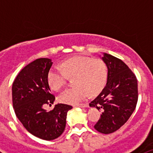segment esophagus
Masks as SVG:
<instances>
[{
	"instance_id": "obj_1",
	"label": "esophagus",
	"mask_w": 153,
	"mask_h": 153,
	"mask_svg": "<svg viewBox=\"0 0 153 153\" xmlns=\"http://www.w3.org/2000/svg\"><path fill=\"white\" fill-rule=\"evenodd\" d=\"M74 106H78V107L81 108H86L87 107V105H86V104H77V105H75Z\"/></svg>"
}]
</instances>
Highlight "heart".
I'll list each match as a JSON object with an SVG mask.
<instances>
[{
	"label": "heart",
	"instance_id": "heart-1",
	"mask_svg": "<svg viewBox=\"0 0 153 153\" xmlns=\"http://www.w3.org/2000/svg\"><path fill=\"white\" fill-rule=\"evenodd\" d=\"M74 77L75 87L67 89L60 93L59 100L71 105H77L88 97L97 95L107 83L108 69L101 59L76 56L64 60L60 67H52L47 74L51 88L60 90L67 84L69 78Z\"/></svg>",
	"mask_w": 153,
	"mask_h": 153
}]
</instances>
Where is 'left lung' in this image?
I'll use <instances>...</instances> for the list:
<instances>
[{
  "label": "left lung",
  "instance_id": "left-lung-1",
  "mask_svg": "<svg viewBox=\"0 0 153 153\" xmlns=\"http://www.w3.org/2000/svg\"><path fill=\"white\" fill-rule=\"evenodd\" d=\"M102 60L108 69L107 83L90 106L102 112L94 128L109 134L123 126L136 109L138 83L136 75L120 59L104 53Z\"/></svg>",
  "mask_w": 153,
  "mask_h": 153
}]
</instances>
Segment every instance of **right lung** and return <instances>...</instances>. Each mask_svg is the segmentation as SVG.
I'll return each instance as SVG.
<instances>
[{"label": "right lung", "mask_w": 153, "mask_h": 153, "mask_svg": "<svg viewBox=\"0 0 153 153\" xmlns=\"http://www.w3.org/2000/svg\"><path fill=\"white\" fill-rule=\"evenodd\" d=\"M53 62L40 58L24 67L12 86V101L17 119L33 136L44 140H53L63 132L70 105L58 103L47 112L46 104L53 103L55 97L47 82Z\"/></svg>", "instance_id": "1"}]
</instances>
